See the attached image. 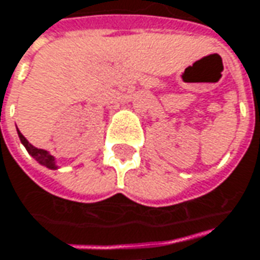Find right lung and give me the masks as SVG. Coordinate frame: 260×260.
<instances>
[{"instance_id":"right-lung-1","label":"right lung","mask_w":260,"mask_h":260,"mask_svg":"<svg viewBox=\"0 0 260 260\" xmlns=\"http://www.w3.org/2000/svg\"><path fill=\"white\" fill-rule=\"evenodd\" d=\"M17 133H19L20 142L23 143V146L26 148V150L32 155L33 158H35L38 162L41 164V165H44V167H46V168H49V170H57V168H58V167H57V164H55V158H54L48 150L38 149V148H35L33 145H30V143H29V140L20 133L19 128H17Z\"/></svg>"}]
</instances>
